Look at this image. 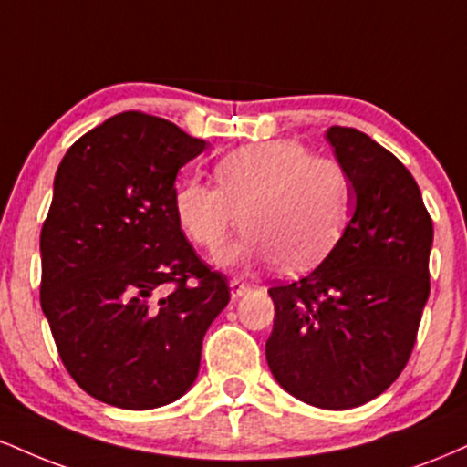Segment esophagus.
Segmentation results:
<instances>
[{"instance_id":"1","label":"esophagus","mask_w":467,"mask_h":467,"mask_svg":"<svg viewBox=\"0 0 467 467\" xmlns=\"http://www.w3.org/2000/svg\"><path fill=\"white\" fill-rule=\"evenodd\" d=\"M250 289H252L250 283L241 281V278H233V281H230V294H233V298L244 296V294H248Z\"/></svg>"}]
</instances>
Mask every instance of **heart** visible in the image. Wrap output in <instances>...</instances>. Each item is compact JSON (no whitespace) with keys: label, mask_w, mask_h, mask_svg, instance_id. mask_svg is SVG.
I'll use <instances>...</instances> for the list:
<instances>
[{"label":"heart","mask_w":467,"mask_h":467,"mask_svg":"<svg viewBox=\"0 0 467 467\" xmlns=\"http://www.w3.org/2000/svg\"><path fill=\"white\" fill-rule=\"evenodd\" d=\"M217 184L189 180L175 192V213L192 244L215 250L239 226V241L219 252L237 267L275 261L283 272L318 265L345 233L351 182L336 160L312 155L296 140H267L228 153Z\"/></svg>","instance_id":"1"}]
</instances>
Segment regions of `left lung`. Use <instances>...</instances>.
Here are the masks:
<instances>
[{
  "mask_svg": "<svg viewBox=\"0 0 467 467\" xmlns=\"http://www.w3.org/2000/svg\"><path fill=\"white\" fill-rule=\"evenodd\" d=\"M327 140L353 213L323 264L267 289L265 358L289 395L345 410L382 395L409 362L431 294L432 219L409 169L367 133L329 127Z\"/></svg>",
  "mask_w": 467,
  "mask_h": 467,
  "instance_id": "1",
  "label": "left lung"
}]
</instances>
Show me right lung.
<instances>
[{
    "mask_svg": "<svg viewBox=\"0 0 467 467\" xmlns=\"http://www.w3.org/2000/svg\"><path fill=\"white\" fill-rule=\"evenodd\" d=\"M203 149L164 118L122 111L58 164L41 228V309L74 382L109 406L182 398L230 301L228 278L195 254L175 213L178 171Z\"/></svg>",
    "mask_w": 467,
    "mask_h": 467,
    "instance_id": "1",
    "label": "right lung"
}]
</instances>
